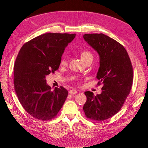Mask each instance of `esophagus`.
Returning a JSON list of instances; mask_svg holds the SVG:
<instances>
[{
    "mask_svg": "<svg viewBox=\"0 0 148 148\" xmlns=\"http://www.w3.org/2000/svg\"><path fill=\"white\" fill-rule=\"evenodd\" d=\"M69 92L71 95H74V94H76L77 92V90H74V89H71L70 90V91H69Z\"/></svg>",
    "mask_w": 148,
    "mask_h": 148,
    "instance_id": "1",
    "label": "esophagus"
}]
</instances>
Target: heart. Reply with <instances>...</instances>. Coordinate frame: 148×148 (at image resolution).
<instances>
[{"mask_svg":"<svg viewBox=\"0 0 148 148\" xmlns=\"http://www.w3.org/2000/svg\"><path fill=\"white\" fill-rule=\"evenodd\" d=\"M92 57V54L88 51H83L81 53V58L82 60L86 59V58H87V57ZM61 63L62 64H66V59H65V57H62V59H61Z\"/></svg>","mask_w":148,"mask_h":148,"instance_id":"1","label":"heart"}]
</instances>
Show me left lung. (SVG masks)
I'll list each match as a JSON object with an SVG mask.
<instances>
[{
	"mask_svg": "<svg viewBox=\"0 0 148 148\" xmlns=\"http://www.w3.org/2000/svg\"><path fill=\"white\" fill-rule=\"evenodd\" d=\"M84 38L99 56L98 84L102 92L95 96L86 91L83 109L86 117L104 121L118 112L128 97L133 81V71L126 49L121 44L104 34H86Z\"/></svg>",
	"mask_w": 148,
	"mask_h": 148,
	"instance_id": "left-lung-1",
	"label": "left lung"
}]
</instances>
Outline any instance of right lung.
<instances>
[{
	"label": "right lung",
	"mask_w": 148,
	"mask_h": 148,
	"mask_svg": "<svg viewBox=\"0 0 148 148\" xmlns=\"http://www.w3.org/2000/svg\"><path fill=\"white\" fill-rule=\"evenodd\" d=\"M76 34L46 33L21 47L14 65V88L20 103L37 119L49 120L57 116L68 96L61 86L53 90L46 76L59 69L65 47Z\"/></svg>",
	"instance_id": "obj_1"
}]
</instances>
